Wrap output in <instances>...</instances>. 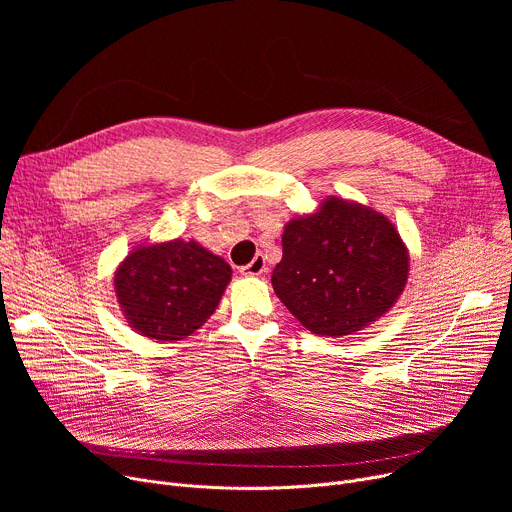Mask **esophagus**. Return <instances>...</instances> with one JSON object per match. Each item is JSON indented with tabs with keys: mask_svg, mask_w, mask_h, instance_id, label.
<instances>
[{
	"mask_svg": "<svg viewBox=\"0 0 512 512\" xmlns=\"http://www.w3.org/2000/svg\"><path fill=\"white\" fill-rule=\"evenodd\" d=\"M265 270H267V267H265V257L263 255H255V259L249 265L240 267V274L242 276H261Z\"/></svg>",
	"mask_w": 512,
	"mask_h": 512,
	"instance_id": "esophagus-1",
	"label": "esophagus"
}]
</instances>
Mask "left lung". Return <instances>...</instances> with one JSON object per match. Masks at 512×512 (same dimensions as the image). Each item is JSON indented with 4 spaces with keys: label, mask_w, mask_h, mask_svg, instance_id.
Listing matches in <instances>:
<instances>
[{
    "label": "left lung",
    "mask_w": 512,
    "mask_h": 512,
    "mask_svg": "<svg viewBox=\"0 0 512 512\" xmlns=\"http://www.w3.org/2000/svg\"><path fill=\"white\" fill-rule=\"evenodd\" d=\"M409 270V249L388 215L330 195L286 222L272 286L309 332L342 338L396 305Z\"/></svg>",
    "instance_id": "left-lung-1"
}]
</instances>
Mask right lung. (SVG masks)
I'll return each instance as SVG.
<instances>
[{
  "label": "right lung",
  "mask_w": 512,
  "mask_h": 512,
  "mask_svg": "<svg viewBox=\"0 0 512 512\" xmlns=\"http://www.w3.org/2000/svg\"><path fill=\"white\" fill-rule=\"evenodd\" d=\"M232 267L195 238L141 242L114 272L126 324L157 342L195 334L218 309Z\"/></svg>",
  "instance_id": "1"
}]
</instances>
